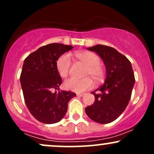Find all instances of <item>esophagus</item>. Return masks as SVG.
Returning a JSON list of instances; mask_svg holds the SVG:
<instances>
[{
  "instance_id": "34e87169",
  "label": "esophagus",
  "mask_w": 154,
  "mask_h": 154,
  "mask_svg": "<svg viewBox=\"0 0 154 154\" xmlns=\"http://www.w3.org/2000/svg\"><path fill=\"white\" fill-rule=\"evenodd\" d=\"M77 96H79V97H82V96H84L85 94H84V93H77Z\"/></svg>"
}]
</instances>
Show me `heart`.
<instances>
[{
  "mask_svg": "<svg viewBox=\"0 0 154 154\" xmlns=\"http://www.w3.org/2000/svg\"><path fill=\"white\" fill-rule=\"evenodd\" d=\"M77 58L87 65L85 75H91L95 80H99L103 75L102 67L99 65L100 59L96 54L88 51L79 52L76 54ZM71 66V59L68 54L61 56L56 62V68L59 75L66 77L69 75ZM93 82L91 77H85L82 79H77L75 77L68 79L64 82V87L69 91L76 93H81L93 87Z\"/></svg>",
  "mask_w": 154,
  "mask_h": 154,
  "instance_id": "b5f03b06",
  "label": "heart"
}]
</instances>
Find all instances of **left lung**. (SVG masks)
<instances>
[{
	"label": "left lung",
	"instance_id": "obj_1",
	"mask_svg": "<svg viewBox=\"0 0 154 154\" xmlns=\"http://www.w3.org/2000/svg\"><path fill=\"white\" fill-rule=\"evenodd\" d=\"M87 50L101 58L106 74L103 84L91 93L95 99L93 105L85 108L86 114L95 122L110 123L122 114L130 100L135 85L132 64L114 48L96 45Z\"/></svg>",
	"mask_w": 154,
	"mask_h": 154
}]
</instances>
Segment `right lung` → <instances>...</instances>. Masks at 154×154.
<instances>
[{
    "label": "right lung",
    "instance_id": "1",
    "mask_svg": "<svg viewBox=\"0 0 154 154\" xmlns=\"http://www.w3.org/2000/svg\"><path fill=\"white\" fill-rule=\"evenodd\" d=\"M73 48L72 45L51 43L39 48L24 60L20 82L24 101L29 112L44 124L61 121L68 109V102L76 96L71 91H55L61 85L56 68L61 55Z\"/></svg>",
    "mask_w": 154,
    "mask_h": 154
}]
</instances>
